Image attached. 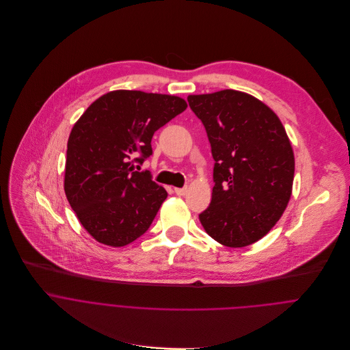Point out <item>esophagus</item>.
Returning a JSON list of instances; mask_svg holds the SVG:
<instances>
[{"label":"esophagus","mask_w":350,"mask_h":350,"mask_svg":"<svg viewBox=\"0 0 350 350\" xmlns=\"http://www.w3.org/2000/svg\"><path fill=\"white\" fill-rule=\"evenodd\" d=\"M175 193H176L178 196H185V194L187 193V187H176V189H175Z\"/></svg>","instance_id":"1"}]
</instances>
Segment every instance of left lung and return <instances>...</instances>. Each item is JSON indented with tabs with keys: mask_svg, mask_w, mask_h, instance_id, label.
<instances>
[{
	"mask_svg": "<svg viewBox=\"0 0 350 350\" xmlns=\"http://www.w3.org/2000/svg\"><path fill=\"white\" fill-rule=\"evenodd\" d=\"M211 144L214 189L198 215L222 245L241 248L266 236L282 218L293 193L295 160L275 113L240 91L189 95Z\"/></svg>",
	"mask_w": 350,
	"mask_h": 350,
	"instance_id": "1",
	"label": "left lung"
}]
</instances>
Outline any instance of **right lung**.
<instances>
[{"label": "right lung", "mask_w": 350, "mask_h": 350, "mask_svg": "<svg viewBox=\"0 0 350 350\" xmlns=\"http://www.w3.org/2000/svg\"><path fill=\"white\" fill-rule=\"evenodd\" d=\"M186 107L179 96L118 90L96 99L75 124L64 193L96 241L124 247L150 228L168 194L135 164L152 156L154 132Z\"/></svg>", "instance_id": "add662e5"}]
</instances>
